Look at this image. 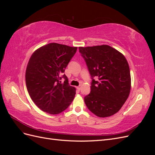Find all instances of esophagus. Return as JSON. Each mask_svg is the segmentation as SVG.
<instances>
[{
    "instance_id": "esophagus-1",
    "label": "esophagus",
    "mask_w": 155,
    "mask_h": 155,
    "mask_svg": "<svg viewBox=\"0 0 155 155\" xmlns=\"http://www.w3.org/2000/svg\"><path fill=\"white\" fill-rule=\"evenodd\" d=\"M81 88V85H79V86L77 87V89H78V91H80Z\"/></svg>"
}]
</instances>
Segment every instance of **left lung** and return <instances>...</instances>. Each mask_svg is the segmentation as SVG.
Here are the masks:
<instances>
[{
    "label": "left lung",
    "instance_id": "left-lung-1",
    "mask_svg": "<svg viewBox=\"0 0 155 155\" xmlns=\"http://www.w3.org/2000/svg\"><path fill=\"white\" fill-rule=\"evenodd\" d=\"M92 79L91 91L84 98L88 109L100 118L118 112L130 91V69L125 56L106 45L79 47ZM99 79L96 81L93 78Z\"/></svg>",
    "mask_w": 155,
    "mask_h": 155
}]
</instances>
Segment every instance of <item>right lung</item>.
Returning a JSON list of instances; mask_svg holds the SVG:
<instances>
[{
	"label": "right lung",
	"mask_w": 155,
	"mask_h": 155,
	"mask_svg": "<svg viewBox=\"0 0 155 155\" xmlns=\"http://www.w3.org/2000/svg\"><path fill=\"white\" fill-rule=\"evenodd\" d=\"M78 47L51 43L32 54L26 70V84L32 101L41 110L58 114L66 110L74 99L76 88L68 85V78L60 81Z\"/></svg>",
	"instance_id": "right-lung-1"
}]
</instances>
